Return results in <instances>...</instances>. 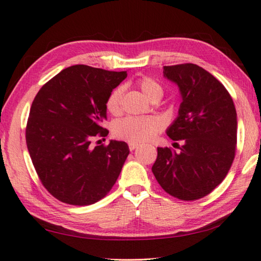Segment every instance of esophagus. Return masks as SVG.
Listing matches in <instances>:
<instances>
[{
  "mask_svg": "<svg viewBox=\"0 0 261 261\" xmlns=\"http://www.w3.org/2000/svg\"><path fill=\"white\" fill-rule=\"evenodd\" d=\"M139 145L137 144V143H129V148H130V151H134V149H136L137 147H138Z\"/></svg>",
  "mask_w": 261,
  "mask_h": 261,
  "instance_id": "obj_1",
  "label": "esophagus"
}]
</instances>
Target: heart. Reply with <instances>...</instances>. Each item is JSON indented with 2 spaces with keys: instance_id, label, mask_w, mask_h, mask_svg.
Here are the masks:
<instances>
[{
  "instance_id": "heart-1",
  "label": "heart",
  "mask_w": 261,
  "mask_h": 261,
  "mask_svg": "<svg viewBox=\"0 0 261 261\" xmlns=\"http://www.w3.org/2000/svg\"><path fill=\"white\" fill-rule=\"evenodd\" d=\"M144 95L148 100H160L163 95V88L155 79L141 77L136 82ZM122 87H116L109 94L106 101V108L112 115L121 113ZM162 129V121L158 117H136L127 116L114 124V135L120 139L130 143H144L154 138Z\"/></svg>"
}]
</instances>
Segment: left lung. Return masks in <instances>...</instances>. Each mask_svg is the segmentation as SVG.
Returning a JSON list of instances; mask_svg holds the SVG:
<instances>
[{"label":"left lung","mask_w":261,"mask_h":261,"mask_svg":"<svg viewBox=\"0 0 261 261\" xmlns=\"http://www.w3.org/2000/svg\"><path fill=\"white\" fill-rule=\"evenodd\" d=\"M163 76L177 84L182 102L167 129L183 143L180 152L158 147L152 171L167 193L180 200L207 196L226 177L235 158L237 114L229 92L199 65L163 67Z\"/></svg>","instance_id":"left-lung-1"}]
</instances>
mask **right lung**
<instances>
[{"label":"right lung","instance_id":"add662e5","mask_svg":"<svg viewBox=\"0 0 261 261\" xmlns=\"http://www.w3.org/2000/svg\"><path fill=\"white\" fill-rule=\"evenodd\" d=\"M126 78L78 64L62 70L43 85L31 106L26 144L43 187L62 202L94 204L112 190L129 155L125 141L91 147L106 137V101ZM100 141V140H98Z\"/></svg>","mask_w":261,"mask_h":261}]
</instances>
